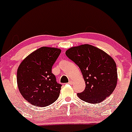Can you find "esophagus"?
Here are the masks:
<instances>
[{"label":"esophagus","instance_id":"1","mask_svg":"<svg viewBox=\"0 0 132 132\" xmlns=\"http://www.w3.org/2000/svg\"><path fill=\"white\" fill-rule=\"evenodd\" d=\"M72 83H73V81H72V80H69V84H72Z\"/></svg>","mask_w":132,"mask_h":132}]
</instances>
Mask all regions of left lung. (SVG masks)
<instances>
[{
    "instance_id": "left-lung-1",
    "label": "left lung",
    "mask_w": 132,
    "mask_h": 132,
    "mask_svg": "<svg viewBox=\"0 0 132 132\" xmlns=\"http://www.w3.org/2000/svg\"><path fill=\"white\" fill-rule=\"evenodd\" d=\"M65 54L80 69L86 83L79 98L89 103H98L110 96L117 83V65L114 60L101 50L92 45L72 47Z\"/></svg>"
}]
</instances>
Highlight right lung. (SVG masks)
Listing matches in <instances>:
<instances>
[{"label": "right lung", "mask_w": 132, "mask_h": 132, "mask_svg": "<svg viewBox=\"0 0 132 132\" xmlns=\"http://www.w3.org/2000/svg\"><path fill=\"white\" fill-rule=\"evenodd\" d=\"M60 53L59 48L43 46L28 55L19 65L18 88L30 104L45 107L59 97L62 85L57 83L52 69Z\"/></svg>", "instance_id": "add662e5"}]
</instances>
